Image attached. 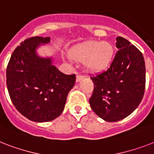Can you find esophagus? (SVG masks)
Returning a JSON list of instances; mask_svg holds the SVG:
<instances>
[{
  "label": "esophagus",
  "mask_w": 154,
  "mask_h": 154,
  "mask_svg": "<svg viewBox=\"0 0 154 154\" xmlns=\"http://www.w3.org/2000/svg\"><path fill=\"white\" fill-rule=\"evenodd\" d=\"M83 76H81V75H77V77H76V81H77V82H80L81 80H83Z\"/></svg>",
  "instance_id": "1"
}]
</instances>
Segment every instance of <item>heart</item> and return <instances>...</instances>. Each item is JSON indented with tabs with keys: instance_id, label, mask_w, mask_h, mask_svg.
Returning <instances> with one entry per match:
<instances>
[{
	"instance_id": "b5f03b06",
	"label": "heart",
	"mask_w": 154,
	"mask_h": 154,
	"mask_svg": "<svg viewBox=\"0 0 154 154\" xmlns=\"http://www.w3.org/2000/svg\"><path fill=\"white\" fill-rule=\"evenodd\" d=\"M114 55L113 45L106 41H88L75 47L69 52L71 58L84 62L85 68L90 73L105 71L112 64Z\"/></svg>"
}]
</instances>
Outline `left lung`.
Masks as SVG:
<instances>
[{"label":"left lung","instance_id":"left-lung-1","mask_svg":"<svg viewBox=\"0 0 154 154\" xmlns=\"http://www.w3.org/2000/svg\"><path fill=\"white\" fill-rule=\"evenodd\" d=\"M118 52L107 70L91 79L94 90L91 108L107 122L130 116L142 100L146 86V66L142 54L122 37L116 38Z\"/></svg>","mask_w":154,"mask_h":154}]
</instances>
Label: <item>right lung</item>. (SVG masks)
<instances>
[{"mask_svg": "<svg viewBox=\"0 0 154 154\" xmlns=\"http://www.w3.org/2000/svg\"><path fill=\"white\" fill-rule=\"evenodd\" d=\"M50 42V37L27 38L16 47L7 66L11 100L20 113L33 122H49L58 117L76 81L74 74H64L54 66L53 56L38 54V49Z\"/></svg>", "mask_w": 154, "mask_h": 154, "instance_id": "1", "label": "right lung"}]
</instances>
